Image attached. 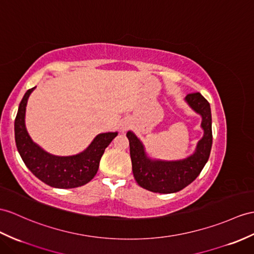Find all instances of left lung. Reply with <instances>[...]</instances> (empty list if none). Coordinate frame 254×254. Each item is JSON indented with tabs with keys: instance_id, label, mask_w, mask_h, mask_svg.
<instances>
[{
	"instance_id": "left-lung-1",
	"label": "left lung",
	"mask_w": 254,
	"mask_h": 254,
	"mask_svg": "<svg viewBox=\"0 0 254 254\" xmlns=\"http://www.w3.org/2000/svg\"><path fill=\"white\" fill-rule=\"evenodd\" d=\"M185 100L191 109L201 115V127L205 131L195 153L190 157L177 162L152 160L146 156L143 144L133 132H127L133 177L141 188L154 193L169 194L183 190L199 176L209 159L212 146L210 104L199 92L189 94Z\"/></svg>"
}]
</instances>
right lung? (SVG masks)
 Segmentation results:
<instances>
[{"label":"right lung","instance_id":"right-lung-1","mask_svg":"<svg viewBox=\"0 0 254 254\" xmlns=\"http://www.w3.org/2000/svg\"><path fill=\"white\" fill-rule=\"evenodd\" d=\"M35 87L27 90L15 119V141L23 163L32 174L49 187L73 189L88 183L97 174L104 150L117 132L100 133L82 153L73 156H55L31 140L24 125L28 98Z\"/></svg>","mask_w":254,"mask_h":254}]
</instances>
